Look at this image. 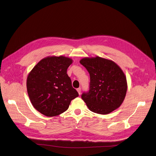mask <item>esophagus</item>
<instances>
[{"instance_id":"obj_1","label":"esophagus","mask_w":156,"mask_h":156,"mask_svg":"<svg viewBox=\"0 0 156 156\" xmlns=\"http://www.w3.org/2000/svg\"><path fill=\"white\" fill-rule=\"evenodd\" d=\"M76 90H77V91H78V94H81V88H77V89H76Z\"/></svg>"}]
</instances>
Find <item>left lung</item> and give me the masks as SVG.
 <instances>
[{"instance_id":"left-lung-1","label":"left lung","mask_w":156,"mask_h":156,"mask_svg":"<svg viewBox=\"0 0 156 156\" xmlns=\"http://www.w3.org/2000/svg\"><path fill=\"white\" fill-rule=\"evenodd\" d=\"M80 62L90 76L89 90L81 94L89 109L106 115L119 108L127 91L126 78L119 66L99 56L84 58Z\"/></svg>"}]
</instances>
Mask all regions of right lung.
I'll return each instance as SVG.
<instances>
[{
  "label": "right lung",
  "instance_id": "1",
  "mask_svg": "<svg viewBox=\"0 0 156 156\" xmlns=\"http://www.w3.org/2000/svg\"><path fill=\"white\" fill-rule=\"evenodd\" d=\"M72 63V60L65 56H50L40 61L28 76L27 88L30 101L44 115L62 114L79 96L66 73Z\"/></svg>",
  "mask_w": 156,
  "mask_h": 156
}]
</instances>
